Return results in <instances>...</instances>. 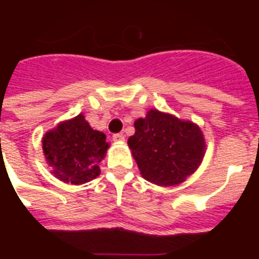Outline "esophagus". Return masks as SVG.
<instances>
[{
    "instance_id": "34e87169",
    "label": "esophagus",
    "mask_w": 259,
    "mask_h": 259,
    "mask_svg": "<svg viewBox=\"0 0 259 259\" xmlns=\"http://www.w3.org/2000/svg\"><path fill=\"white\" fill-rule=\"evenodd\" d=\"M113 140L115 141V143H123V141H124V136H123L122 134H114Z\"/></svg>"
}]
</instances>
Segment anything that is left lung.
<instances>
[{
    "label": "left lung",
    "instance_id": "left-lung-1",
    "mask_svg": "<svg viewBox=\"0 0 259 259\" xmlns=\"http://www.w3.org/2000/svg\"><path fill=\"white\" fill-rule=\"evenodd\" d=\"M128 146L144 179L163 187L180 184L197 170L206 148L197 124L157 109L135 122Z\"/></svg>",
    "mask_w": 259,
    "mask_h": 259
}]
</instances>
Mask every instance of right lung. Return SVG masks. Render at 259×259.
Returning <instances> with one entry per match:
<instances>
[{
    "mask_svg": "<svg viewBox=\"0 0 259 259\" xmlns=\"http://www.w3.org/2000/svg\"><path fill=\"white\" fill-rule=\"evenodd\" d=\"M109 148L104 132L93 130L83 114L61 122L42 137V150L53 175L63 183L84 184L96 179Z\"/></svg>",
    "mask_w": 259,
    "mask_h": 259,
    "instance_id": "add662e5",
    "label": "right lung"
}]
</instances>
